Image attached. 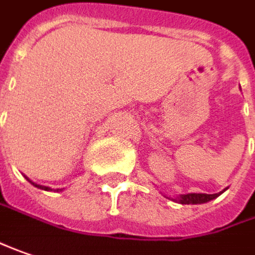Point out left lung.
<instances>
[{"instance_id":"1","label":"left lung","mask_w":255,"mask_h":255,"mask_svg":"<svg viewBox=\"0 0 255 255\" xmlns=\"http://www.w3.org/2000/svg\"><path fill=\"white\" fill-rule=\"evenodd\" d=\"M226 190H223L221 193L217 194H197V193H190V194H181L180 197L177 198H171L172 201L175 203H180V204H203V203H208L211 200L217 198L220 194H223Z\"/></svg>"}]
</instances>
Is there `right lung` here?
<instances>
[{"label":"right lung","mask_w":255,"mask_h":255,"mask_svg":"<svg viewBox=\"0 0 255 255\" xmlns=\"http://www.w3.org/2000/svg\"><path fill=\"white\" fill-rule=\"evenodd\" d=\"M25 178H27V177H25ZM27 180H28V178H27ZM28 181H29V183L32 184V185H34V187H38V188H41V190H45V191H50V190H51L50 187H44V185H39V184L32 183V181H31V180H28ZM57 191H61V190H57Z\"/></svg>","instance_id":"right-lung-1"}]
</instances>
